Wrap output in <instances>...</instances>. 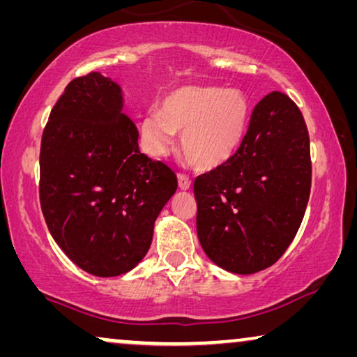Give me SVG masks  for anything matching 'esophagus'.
Instances as JSON below:
<instances>
[{"label":"esophagus","instance_id":"obj_1","mask_svg":"<svg viewBox=\"0 0 357 357\" xmlns=\"http://www.w3.org/2000/svg\"><path fill=\"white\" fill-rule=\"evenodd\" d=\"M190 185H192V180H190L188 175L178 174V187L182 190H188Z\"/></svg>","mask_w":357,"mask_h":357}]
</instances>
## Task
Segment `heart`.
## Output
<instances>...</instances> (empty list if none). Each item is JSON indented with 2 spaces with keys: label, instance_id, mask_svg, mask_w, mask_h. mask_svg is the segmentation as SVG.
Listing matches in <instances>:
<instances>
[{
  "label": "heart",
  "instance_id": "b5f03b06",
  "mask_svg": "<svg viewBox=\"0 0 357 357\" xmlns=\"http://www.w3.org/2000/svg\"><path fill=\"white\" fill-rule=\"evenodd\" d=\"M248 120V100L237 89L185 86L169 92L159 112L141 121L146 151L162 158L172 148L175 131H182V149L202 169L226 162L241 144Z\"/></svg>",
  "mask_w": 357,
  "mask_h": 357
}]
</instances>
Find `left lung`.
Here are the masks:
<instances>
[{
	"instance_id": "1",
	"label": "left lung",
	"mask_w": 357,
	"mask_h": 357,
	"mask_svg": "<svg viewBox=\"0 0 357 357\" xmlns=\"http://www.w3.org/2000/svg\"><path fill=\"white\" fill-rule=\"evenodd\" d=\"M310 183L304 116L273 91L253 109L236 153L195 178L197 232L209 260L237 275L275 265L299 231Z\"/></svg>"
}]
</instances>
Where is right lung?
<instances>
[{
    "label": "right lung",
    "instance_id": "1",
    "mask_svg": "<svg viewBox=\"0 0 357 357\" xmlns=\"http://www.w3.org/2000/svg\"><path fill=\"white\" fill-rule=\"evenodd\" d=\"M119 84L92 71L65 87L43 128L40 206L52 237L81 270L119 276L143 260L177 190L169 165L143 154Z\"/></svg>",
    "mask_w": 357,
    "mask_h": 357
}]
</instances>
